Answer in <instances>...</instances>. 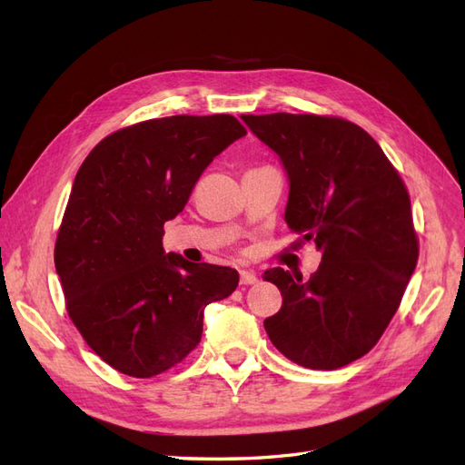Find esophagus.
Masks as SVG:
<instances>
[{
  "label": "esophagus",
  "mask_w": 465,
  "mask_h": 465,
  "mask_svg": "<svg viewBox=\"0 0 465 465\" xmlns=\"http://www.w3.org/2000/svg\"><path fill=\"white\" fill-rule=\"evenodd\" d=\"M258 283V275L254 272H241V285Z\"/></svg>",
  "instance_id": "esophagus-1"
}]
</instances>
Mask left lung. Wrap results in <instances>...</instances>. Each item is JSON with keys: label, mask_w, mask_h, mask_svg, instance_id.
I'll return each mask as SVG.
<instances>
[{"label": "left lung", "mask_w": 465, "mask_h": 465, "mask_svg": "<svg viewBox=\"0 0 465 465\" xmlns=\"http://www.w3.org/2000/svg\"><path fill=\"white\" fill-rule=\"evenodd\" d=\"M283 164L285 221L312 241L322 263L311 275L273 267L281 311L263 320L289 361L333 371L367 355L396 314L419 258L411 202L374 139L353 122L316 114L241 116Z\"/></svg>", "instance_id": "left-lung-1"}]
</instances>
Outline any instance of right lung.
<instances>
[{
  "instance_id": "1",
  "label": "right lung",
  "mask_w": 465,
  "mask_h": 465,
  "mask_svg": "<svg viewBox=\"0 0 465 465\" xmlns=\"http://www.w3.org/2000/svg\"><path fill=\"white\" fill-rule=\"evenodd\" d=\"M244 135L229 114L147 120L104 137L77 171L54 263L69 318L118 372L151 378L174 367L200 343L205 306L236 289L231 267L166 254L163 227Z\"/></svg>"
}]
</instances>
